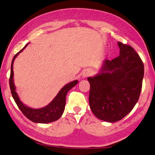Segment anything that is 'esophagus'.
<instances>
[{"instance_id": "1", "label": "esophagus", "mask_w": 155, "mask_h": 155, "mask_svg": "<svg viewBox=\"0 0 155 155\" xmlns=\"http://www.w3.org/2000/svg\"><path fill=\"white\" fill-rule=\"evenodd\" d=\"M92 71H91V70L87 69L83 72V74H82V75H83L84 78H87V77H89V76H90L91 75H92Z\"/></svg>"}]
</instances>
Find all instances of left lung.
Segmentation results:
<instances>
[{
    "label": "left lung",
    "mask_w": 155,
    "mask_h": 155,
    "mask_svg": "<svg viewBox=\"0 0 155 155\" xmlns=\"http://www.w3.org/2000/svg\"><path fill=\"white\" fill-rule=\"evenodd\" d=\"M120 55L104 62L100 74L88 78L89 103L93 114L107 122L121 120L138 101L144 65L132 46L118 42Z\"/></svg>",
    "instance_id": "8db88e82"
}]
</instances>
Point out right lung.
Here are the masks:
<instances>
[{"label":"right lung","instance_id":"right-lung-1","mask_svg":"<svg viewBox=\"0 0 155 155\" xmlns=\"http://www.w3.org/2000/svg\"><path fill=\"white\" fill-rule=\"evenodd\" d=\"M27 44L25 45L22 49H21L20 51L15 55L14 58L12 61L11 70H10V75L9 78L10 88V91H11L12 96L13 97L18 108L22 111V113L31 121L35 123H41V124H48V123L54 122L55 120H58V118H60L61 116H62L65 109V97H66L67 93L72 87H73L78 83V80L70 82V83L67 84L66 85L63 87L60 92H58V94H57V96L55 97L54 100L45 107L39 109H34L25 106L20 101L18 94L15 92V87L13 83V71H12L13 68H12V65H13L15 58L20 52L22 51V50L26 47Z\"/></svg>","mask_w":155,"mask_h":155}]
</instances>
